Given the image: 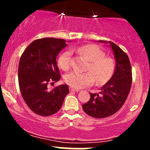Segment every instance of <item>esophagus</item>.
I'll return each instance as SVG.
<instances>
[{
    "label": "esophagus",
    "mask_w": 150,
    "mask_h": 150,
    "mask_svg": "<svg viewBox=\"0 0 150 150\" xmlns=\"http://www.w3.org/2000/svg\"><path fill=\"white\" fill-rule=\"evenodd\" d=\"M69 91L70 92H74V91H78V89L72 88H69Z\"/></svg>",
    "instance_id": "34e87169"
}]
</instances>
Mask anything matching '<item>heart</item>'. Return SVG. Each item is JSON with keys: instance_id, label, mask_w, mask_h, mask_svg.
<instances>
[{"instance_id": "obj_1", "label": "heart", "mask_w": 150, "mask_h": 150, "mask_svg": "<svg viewBox=\"0 0 150 150\" xmlns=\"http://www.w3.org/2000/svg\"><path fill=\"white\" fill-rule=\"evenodd\" d=\"M73 51H78L89 62L86 70L88 72H79L72 71L64 76V81L71 87L79 89L92 85L95 80L99 85L105 84L114 75L115 62L112 58L105 57V54L99 46L94 44H86L74 48ZM72 51H66L60 55L58 65L63 70L70 67Z\"/></svg>"}]
</instances>
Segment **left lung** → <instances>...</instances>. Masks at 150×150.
I'll list each match as a JSON object with an SVG mask.
<instances>
[{
    "instance_id": "8db88e82",
    "label": "left lung",
    "mask_w": 150,
    "mask_h": 150,
    "mask_svg": "<svg viewBox=\"0 0 150 150\" xmlns=\"http://www.w3.org/2000/svg\"><path fill=\"white\" fill-rule=\"evenodd\" d=\"M99 42L110 43L116 66L114 75L101 88L99 93H91L88 102L83 104L85 112L95 118H104L117 112L125 103L132 83V69L128 55L113 42Z\"/></svg>"
}]
</instances>
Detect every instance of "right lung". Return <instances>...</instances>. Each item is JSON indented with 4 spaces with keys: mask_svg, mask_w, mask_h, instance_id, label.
<instances>
[{
    "mask_svg": "<svg viewBox=\"0 0 150 150\" xmlns=\"http://www.w3.org/2000/svg\"><path fill=\"white\" fill-rule=\"evenodd\" d=\"M64 39L44 38L32 42L19 60L18 80L21 94L35 114L50 116L59 111L69 93L66 84L49 90L48 85L59 81V53L67 46Z\"/></svg>",
    "mask_w": 150,
    "mask_h": 150,
    "instance_id": "right-lung-1",
    "label": "right lung"
}]
</instances>
